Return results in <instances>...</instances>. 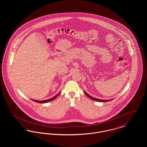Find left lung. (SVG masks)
Instances as JSON below:
<instances>
[{
	"label": "left lung",
	"instance_id": "1",
	"mask_svg": "<svg viewBox=\"0 0 147 147\" xmlns=\"http://www.w3.org/2000/svg\"><path fill=\"white\" fill-rule=\"evenodd\" d=\"M84 92H85V94L89 97V98H90L92 100H95V101H100V102H107V101H111V100H101V99H98V98H93V97H92L91 96H90L89 94H88L85 91H84Z\"/></svg>",
	"mask_w": 147,
	"mask_h": 147
}]
</instances>
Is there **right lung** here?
I'll use <instances>...</instances> for the list:
<instances>
[{
    "label": "right lung",
    "mask_w": 147,
    "mask_h": 147,
    "mask_svg": "<svg viewBox=\"0 0 147 147\" xmlns=\"http://www.w3.org/2000/svg\"><path fill=\"white\" fill-rule=\"evenodd\" d=\"M59 93H60V92H59L57 95H56V96H55L54 97H53L52 98H51L48 99V100H43V101H38V100H35L32 99V100L36 102H38V103H45V102H49V101H52V100H53L54 99H55V98H57L58 95H59Z\"/></svg>",
    "instance_id": "1"
}]
</instances>
